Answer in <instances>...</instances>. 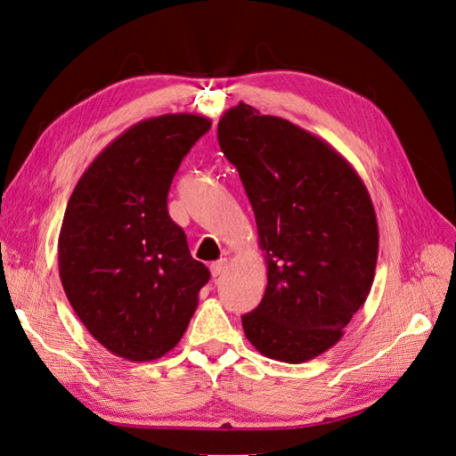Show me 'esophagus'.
<instances>
[{"label":"esophagus","instance_id":"34e87169","mask_svg":"<svg viewBox=\"0 0 456 456\" xmlns=\"http://www.w3.org/2000/svg\"><path fill=\"white\" fill-rule=\"evenodd\" d=\"M209 269H211V275H213V277L223 275L224 269H226V260L223 258V260H216V262H213V264L209 265Z\"/></svg>","mask_w":456,"mask_h":456}]
</instances>
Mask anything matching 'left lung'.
<instances>
[{
	"label": "left lung",
	"mask_w": 456,
	"mask_h": 456,
	"mask_svg": "<svg viewBox=\"0 0 456 456\" xmlns=\"http://www.w3.org/2000/svg\"><path fill=\"white\" fill-rule=\"evenodd\" d=\"M238 168L267 264L260 305L241 316L262 355L305 362L342 338L367 301L378 260L370 194L331 143L245 102L218 121Z\"/></svg>",
	"instance_id": "obj_1"
}]
</instances>
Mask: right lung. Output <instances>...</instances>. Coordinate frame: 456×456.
<instances>
[{
	"mask_svg": "<svg viewBox=\"0 0 456 456\" xmlns=\"http://www.w3.org/2000/svg\"><path fill=\"white\" fill-rule=\"evenodd\" d=\"M211 119H143L94 159L72 191L58 240L60 279L86 330L108 352L143 362L187 331L208 267L191 256L167 198Z\"/></svg>",
	"mask_w": 456,
	"mask_h": 456,
	"instance_id": "add662e5",
	"label": "right lung"
}]
</instances>
